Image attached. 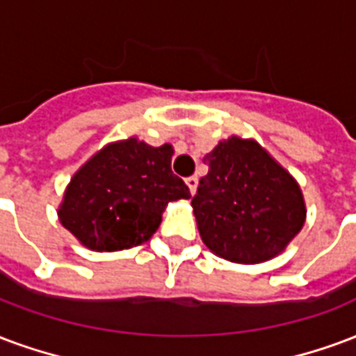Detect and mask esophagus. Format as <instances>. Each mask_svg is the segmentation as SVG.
Here are the masks:
<instances>
[{"mask_svg":"<svg viewBox=\"0 0 356 356\" xmlns=\"http://www.w3.org/2000/svg\"><path fill=\"white\" fill-rule=\"evenodd\" d=\"M186 186H188L191 194H194V192H196V188H198V177H196V175H192V177H186Z\"/></svg>","mask_w":356,"mask_h":356,"instance_id":"34e87169","label":"esophagus"}]
</instances>
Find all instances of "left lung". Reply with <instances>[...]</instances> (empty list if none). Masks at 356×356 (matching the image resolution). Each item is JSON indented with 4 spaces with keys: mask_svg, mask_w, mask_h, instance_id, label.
Listing matches in <instances>:
<instances>
[{
    "mask_svg": "<svg viewBox=\"0 0 356 356\" xmlns=\"http://www.w3.org/2000/svg\"><path fill=\"white\" fill-rule=\"evenodd\" d=\"M192 209L205 247L236 264L275 259L305 222L300 185L254 139L218 141L204 156Z\"/></svg>",
    "mask_w": 356,
    "mask_h": 356,
    "instance_id": "obj_1",
    "label": "left lung"
}]
</instances>
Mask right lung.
I'll return each mask as SVG.
<instances>
[{"mask_svg":"<svg viewBox=\"0 0 356 356\" xmlns=\"http://www.w3.org/2000/svg\"><path fill=\"white\" fill-rule=\"evenodd\" d=\"M173 147L138 138L107 143L71 177L58 218L79 243L96 252L131 249L152 238L165 205L188 200L171 171Z\"/></svg>","mask_w":356,"mask_h":356,"instance_id":"right-lung-1","label":"right lung"}]
</instances>
